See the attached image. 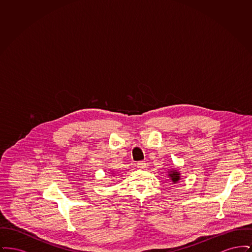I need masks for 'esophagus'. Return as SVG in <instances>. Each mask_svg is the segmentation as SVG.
Here are the masks:
<instances>
[{
	"instance_id": "obj_1",
	"label": "esophagus",
	"mask_w": 252,
	"mask_h": 252,
	"mask_svg": "<svg viewBox=\"0 0 252 252\" xmlns=\"http://www.w3.org/2000/svg\"><path fill=\"white\" fill-rule=\"evenodd\" d=\"M137 166H138V168H140V169H144V168L146 167V162L144 161V160H141V161H139L137 163Z\"/></svg>"
}]
</instances>
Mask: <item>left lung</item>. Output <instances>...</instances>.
<instances>
[{
  "mask_svg": "<svg viewBox=\"0 0 252 252\" xmlns=\"http://www.w3.org/2000/svg\"><path fill=\"white\" fill-rule=\"evenodd\" d=\"M180 173L179 172H177V171H170V173H169V177L172 179V181L173 182H177L178 180H180Z\"/></svg>",
  "mask_w": 252,
  "mask_h": 252,
  "instance_id": "obj_1",
  "label": "left lung"
}]
</instances>
